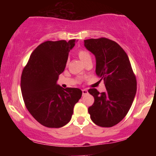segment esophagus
Instances as JSON below:
<instances>
[{"instance_id": "esophagus-1", "label": "esophagus", "mask_w": 156, "mask_h": 156, "mask_svg": "<svg viewBox=\"0 0 156 156\" xmlns=\"http://www.w3.org/2000/svg\"><path fill=\"white\" fill-rule=\"evenodd\" d=\"M82 93H83V95H84V94H86L88 93V91H87V89H82Z\"/></svg>"}]
</instances>
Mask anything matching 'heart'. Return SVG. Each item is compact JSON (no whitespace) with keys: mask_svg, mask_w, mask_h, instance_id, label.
I'll return each instance as SVG.
<instances>
[{"mask_svg":"<svg viewBox=\"0 0 156 156\" xmlns=\"http://www.w3.org/2000/svg\"><path fill=\"white\" fill-rule=\"evenodd\" d=\"M77 54H78L79 58L83 63H86L89 60H92V56H91L90 53L87 50L83 49V48L78 50V52H77ZM67 64H68V62Z\"/></svg>","mask_w":156,"mask_h":156,"instance_id":"1","label":"heart"}]
</instances>
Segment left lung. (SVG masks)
Here are the masks:
<instances>
[{"label":"left lung","mask_w":156,"mask_h":156,"mask_svg":"<svg viewBox=\"0 0 156 156\" xmlns=\"http://www.w3.org/2000/svg\"><path fill=\"white\" fill-rule=\"evenodd\" d=\"M84 45L96 58V75L104 80L105 92H88L94 102L89 107L91 119L97 125L110 128L128 114L136 93V78L125 51L119 44L101 37L84 40Z\"/></svg>","instance_id":"left-lung-1"}]
</instances>
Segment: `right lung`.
Returning <instances> with one entry per match:
<instances>
[{
	"label": "right lung",
	"mask_w": 156,
	"mask_h": 156,
	"mask_svg": "<svg viewBox=\"0 0 156 156\" xmlns=\"http://www.w3.org/2000/svg\"><path fill=\"white\" fill-rule=\"evenodd\" d=\"M75 42H44L32 52L23 70L20 87L26 107L36 120L48 128L67 124L81 98L80 89H63L56 84Z\"/></svg>",
	"instance_id": "obj_1"
}]
</instances>
